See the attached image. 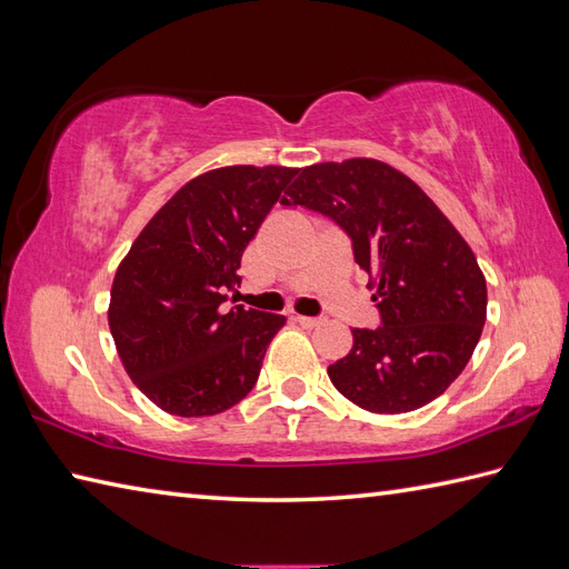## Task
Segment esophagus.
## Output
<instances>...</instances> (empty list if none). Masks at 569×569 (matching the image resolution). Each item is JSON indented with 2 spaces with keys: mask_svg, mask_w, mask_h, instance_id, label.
<instances>
[{
  "mask_svg": "<svg viewBox=\"0 0 569 569\" xmlns=\"http://www.w3.org/2000/svg\"><path fill=\"white\" fill-rule=\"evenodd\" d=\"M300 328H308V330H312V328H318V325H322V320L320 318H306V316H296L293 318Z\"/></svg>",
  "mask_w": 569,
  "mask_h": 569,
  "instance_id": "esophagus-1",
  "label": "esophagus"
}]
</instances>
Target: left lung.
Listing matches in <instances>:
<instances>
[{"label":"left lung","mask_w":569,"mask_h":569,"mask_svg":"<svg viewBox=\"0 0 569 569\" xmlns=\"http://www.w3.org/2000/svg\"><path fill=\"white\" fill-rule=\"evenodd\" d=\"M283 204L332 217L352 237L381 328L352 330L328 367L335 389L369 413H408L447 391L487 322V278L475 251L406 173L377 159L312 163Z\"/></svg>","instance_id":"obj_1"}]
</instances>
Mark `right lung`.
<instances>
[{
    "label": "right lung",
    "instance_id": "obj_1",
    "mask_svg": "<svg viewBox=\"0 0 569 569\" xmlns=\"http://www.w3.org/2000/svg\"><path fill=\"white\" fill-rule=\"evenodd\" d=\"M296 173L288 166H224L196 176L119 263L107 308L117 355L166 413L217 416L257 383L286 318L227 310L224 300L241 281V253Z\"/></svg>",
    "mask_w": 569,
    "mask_h": 569
}]
</instances>
